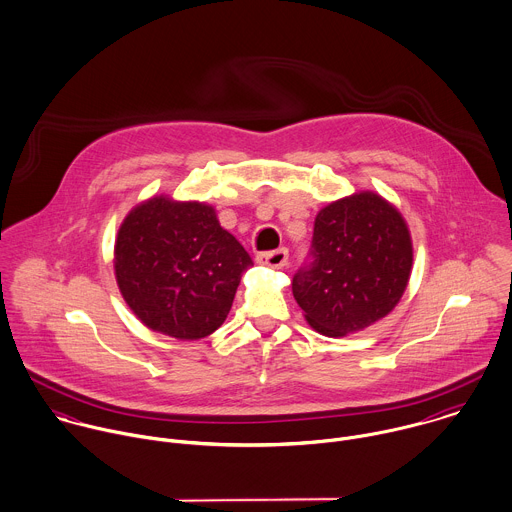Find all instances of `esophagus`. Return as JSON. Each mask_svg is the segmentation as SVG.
<instances>
[{
  "label": "esophagus",
  "mask_w": 512,
  "mask_h": 512,
  "mask_svg": "<svg viewBox=\"0 0 512 512\" xmlns=\"http://www.w3.org/2000/svg\"><path fill=\"white\" fill-rule=\"evenodd\" d=\"M287 261H289V251L285 247L275 249V251H265V253L257 255V263L267 265L271 269H281V267L287 265Z\"/></svg>",
  "instance_id": "1"
}]
</instances>
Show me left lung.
Segmentation results:
<instances>
[{"instance_id": "obj_1", "label": "left lung", "mask_w": 512, "mask_h": 512, "mask_svg": "<svg viewBox=\"0 0 512 512\" xmlns=\"http://www.w3.org/2000/svg\"><path fill=\"white\" fill-rule=\"evenodd\" d=\"M413 245L401 213L365 191L327 205L313 227L293 295L327 337L361 331L393 311L405 293Z\"/></svg>"}]
</instances>
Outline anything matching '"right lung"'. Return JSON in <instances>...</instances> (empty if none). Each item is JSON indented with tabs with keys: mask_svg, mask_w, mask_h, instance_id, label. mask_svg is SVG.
<instances>
[{
	"mask_svg": "<svg viewBox=\"0 0 512 512\" xmlns=\"http://www.w3.org/2000/svg\"><path fill=\"white\" fill-rule=\"evenodd\" d=\"M251 265L243 245L203 203L153 197L125 217L115 241L125 303L149 329L185 341L223 325Z\"/></svg>",
	"mask_w": 512,
	"mask_h": 512,
	"instance_id": "obj_1",
	"label": "right lung"
}]
</instances>
